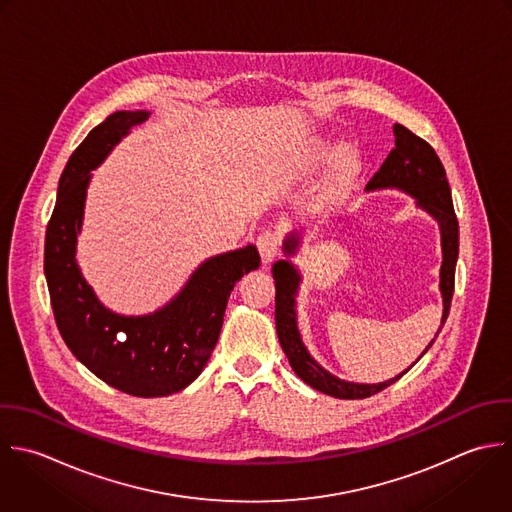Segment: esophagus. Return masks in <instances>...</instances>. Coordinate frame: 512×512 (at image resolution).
I'll return each instance as SVG.
<instances>
[{"instance_id": "34e87169", "label": "esophagus", "mask_w": 512, "mask_h": 512, "mask_svg": "<svg viewBox=\"0 0 512 512\" xmlns=\"http://www.w3.org/2000/svg\"><path fill=\"white\" fill-rule=\"evenodd\" d=\"M279 245H281V237L277 231L273 229H267L263 231L259 237H257V249H259V255H261V261L265 265H269L277 253H279Z\"/></svg>"}]
</instances>
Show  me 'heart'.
Listing matches in <instances>:
<instances>
[{"mask_svg":"<svg viewBox=\"0 0 512 512\" xmlns=\"http://www.w3.org/2000/svg\"><path fill=\"white\" fill-rule=\"evenodd\" d=\"M335 145L329 139H317L313 143V151H311V161L313 163H323L325 159L331 157ZM361 169V157L355 149H343L337 153L335 157V165H333V183L335 185H343L347 183L351 177H355V173Z\"/></svg>","mask_w":512,"mask_h":512,"instance_id":"b5f03b06","label":"heart"}]
</instances>
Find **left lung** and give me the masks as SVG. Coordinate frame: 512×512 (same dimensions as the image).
I'll return each instance as SVG.
<instances>
[{"instance_id":"1","label":"left lung","mask_w":512,"mask_h":512,"mask_svg":"<svg viewBox=\"0 0 512 512\" xmlns=\"http://www.w3.org/2000/svg\"><path fill=\"white\" fill-rule=\"evenodd\" d=\"M395 149L389 153L381 169L373 175V179L367 183V191H379V189H399L411 197H415L417 207L427 211L441 229V249H443V265H441V295H443V319L437 335L441 333L449 309L451 299L455 291V267L459 259V221L453 209V197L451 187L447 181L445 167L435 153V149L409 131L405 125L395 123ZM301 233H289L283 241V251L287 257L297 255L301 247ZM273 279H275V325L279 343L297 373L301 381H305L309 387L337 397V399H367L387 387H391L395 381H399L435 343V339L427 345L423 355L401 375L383 381V383H349L335 375H331L327 369H323L307 351V347L301 341V333L297 327V291L301 285V273L293 265L291 259H281L273 265ZM435 335V337H437Z\"/></svg>"}]
</instances>
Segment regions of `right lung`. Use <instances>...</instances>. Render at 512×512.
<instances>
[{
	"instance_id": "obj_1",
	"label": "right lung",
	"mask_w": 512,
	"mask_h": 512,
	"mask_svg": "<svg viewBox=\"0 0 512 512\" xmlns=\"http://www.w3.org/2000/svg\"><path fill=\"white\" fill-rule=\"evenodd\" d=\"M147 117L149 111H115L71 153L45 231L43 271L57 329L75 359L117 391L165 397L201 375L235 283L261 257L255 245L209 257L167 305L147 315H119L97 299L75 259L91 171Z\"/></svg>"
}]
</instances>
